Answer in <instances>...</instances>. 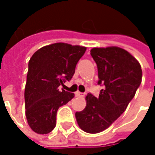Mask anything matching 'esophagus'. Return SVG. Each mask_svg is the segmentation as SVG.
<instances>
[{
    "label": "esophagus",
    "mask_w": 155,
    "mask_h": 155,
    "mask_svg": "<svg viewBox=\"0 0 155 155\" xmlns=\"http://www.w3.org/2000/svg\"><path fill=\"white\" fill-rule=\"evenodd\" d=\"M84 93H82V92H80V91H76L75 92V96L76 97H79V98H82V97H84Z\"/></svg>",
    "instance_id": "obj_1"
}]
</instances>
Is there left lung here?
<instances>
[{"label": "left lung", "instance_id": "left-lung-1", "mask_svg": "<svg viewBox=\"0 0 155 155\" xmlns=\"http://www.w3.org/2000/svg\"><path fill=\"white\" fill-rule=\"evenodd\" d=\"M91 55L97 64L98 83L104 88L99 98L89 93L86 107L75 117L81 129L97 134L107 129L126 110L141 84L142 69L138 61L120 47H94Z\"/></svg>", "mask_w": 155, "mask_h": 155}]
</instances>
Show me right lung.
Returning <instances> with one entry per match:
<instances>
[{
    "mask_svg": "<svg viewBox=\"0 0 155 155\" xmlns=\"http://www.w3.org/2000/svg\"><path fill=\"white\" fill-rule=\"evenodd\" d=\"M85 51V47L54 43L41 47L30 58L24 93L25 113L35 133H50L56 125L58 108L74 97V93L60 91L59 86L74 76Z\"/></svg>",
    "mask_w": 155,
    "mask_h": 155,
    "instance_id": "add662e5",
    "label": "right lung"
}]
</instances>
